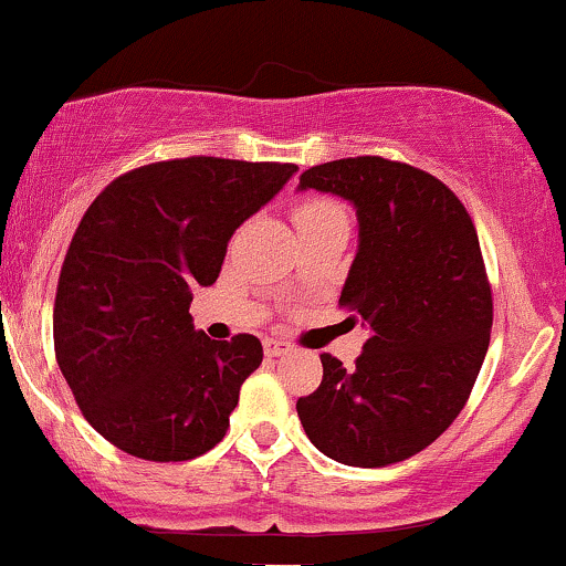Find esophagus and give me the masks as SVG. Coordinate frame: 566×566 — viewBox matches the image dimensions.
Here are the masks:
<instances>
[{"mask_svg": "<svg viewBox=\"0 0 566 566\" xmlns=\"http://www.w3.org/2000/svg\"><path fill=\"white\" fill-rule=\"evenodd\" d=\"M263 350H265V356H271V359H274V356H284V354H287L290 343L274 340V337H265V340H263Z\"/></svg>", "mask_w": 566, "mask_h": 566, "instance_id": "1", "label": "esophagus"}]
</instances>
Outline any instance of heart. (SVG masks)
I'll return each instance as SVG.
<instances>
[{
    "mask_svg": "<svg viewBox=\"0 0 566 566\" xmlns=\"http://www.w3.org/2000/svg\"><path fill=\"white\" fill-rule=\"evenodd\" d=\"M343 216H346L343 207L337 205L335 199H327V197L303 199L301 205H295V210H292V218H295L297 229H305V226H314V223H322V220H333Z\"/></svg>",
    "mask_w": 566,
    "mask_h": 566,
    "instance_id": "b5f03b06",
    "label": "heart"
}]
</instances>
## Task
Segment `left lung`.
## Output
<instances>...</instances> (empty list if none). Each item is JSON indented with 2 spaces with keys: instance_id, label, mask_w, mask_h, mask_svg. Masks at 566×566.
Here are the masks:
<instances>
[{
  "instance_id": "1",
  "label": "left lung",
  "mask_w": 566,
  "mask_h": 566,
  "mask_svg": "<svg viewBox=\"0 0 566 566\" xmlns=\"http://www.w3.org/2000/svg\"><path fill=\"white\" fill-rule=\"evenodd\" d=\"M301 188L354 201L359 252L340 305L369 337L354 369L322 354V382L297 399V418L337 463H401L452 426L490 346L476 226L450 186L405 161L335 159L305 170Z\"/></svg>"
}]
</instances>
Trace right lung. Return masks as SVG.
Listing matches in <instances>:
<instances>
[{
  "mask_svg": "<svg viewBox=\"0 0 566 566\" xmlns=\"http://www.w3.org/2000/svg\"><path fill=\"white\" fill-rule=\"evenodd\" d=\"M295 165L186 157L135 167L97 193L71 239L53 308L55 359L84 420L154 463L205 454L229 431L255 335L193 329L191 287Z\"/></svg>",
  "mask_w": 566,
  "mask_h": 566,
  "instance_id": "add662e5",
  "label": "right lung"
}]
</instances>
